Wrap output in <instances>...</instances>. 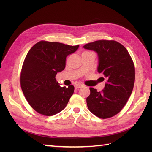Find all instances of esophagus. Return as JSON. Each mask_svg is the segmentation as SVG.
Segmentation results:
<instances>
[{
	"label": "esophagus",
	"instance_id": "obj_1",
	"mask_svg": "<svg viewBox=\"0 0 152 152\" xmlns=\"http://www.w3.org/2000/svg\"><path fill=\"white\" fill-rule=\"evenodd\" d=\"M82 86H83V85H82V84H77L75 85V89H79V88H80V87H82Z\"/></svg>",
	"mask_w": 152,
	"mask_h": 152
}]
</instances>
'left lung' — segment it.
Segmentation results:
<instances>
[{"label": "left lung", "mask_w": 152, "mask_h": 152, "mask_svg": "<svg viewBox=\"0 0 152 152\" xmlns=\"http://www.w3.org/2000/svg\"><path fill=\"white\" fill-rule=\"evenodd\" d=\"M84 48L98 53V71L107 79L101 92L90 87L87 107L99 118L112 117L121 111L132 93L135 80L134 63L126 48L115 40H96Z\"/></svg>", "instance_id": "obj_1"}]
</instances>
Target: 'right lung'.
I'll use <instances>...</instances> for the list:
<instances>
[{
    "label": "right lung",
    "instance_id": "right-lung-1",
    "mask_svg": "<svg viewBox=\"0 0 152 152\" xmlns=\"http://www.w3.org/2000/svg\"><path fill=\"white\" fill-rule=\"evenodd\" d=\"M79 47L41 40L27 53L21 71L20 85L27 102L37 112L52 116L66 107L74 86L62 87L55 77L65 69L66 56Z\"/></svg>",
    "mask_w": 152,
    "mask_h": 152
}]
</instances>
